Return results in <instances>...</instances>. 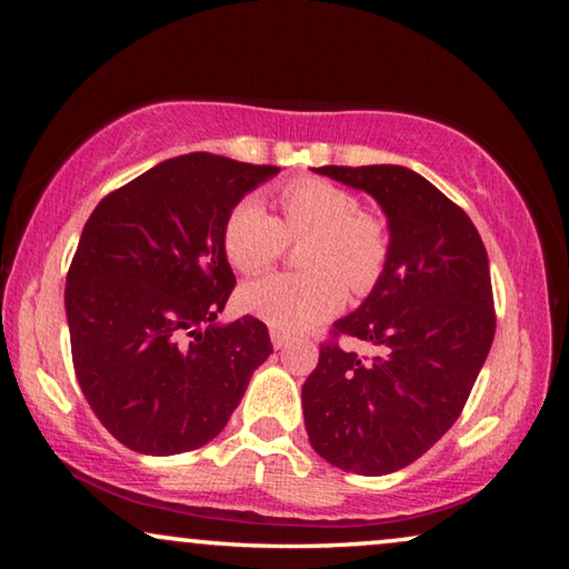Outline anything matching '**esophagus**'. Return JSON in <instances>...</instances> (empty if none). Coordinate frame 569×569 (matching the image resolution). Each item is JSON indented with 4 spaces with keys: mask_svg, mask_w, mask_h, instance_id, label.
Segmentation results:
<instances>
[{
    "mask_svg": "<svg viewBox=\"0 0 569 569\" xmlns=\"http://www.w3.org/2000/svg\"><path fill=\"white\" fill-rule=\"evenodd\" d=\"M271 341H273L276 349H286L288 341H291V336L281 331V329H271Z\"/></svg>",
    "mask_w": 569,
    "mask_h": 569,
    "instance_id": "1",
    "label": "esophagus"
}]
</instances>
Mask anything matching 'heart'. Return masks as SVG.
<instances>
[{"mask_svg":"<svg viewBox=\"0 0 569 569\" xmlns=\"http://www.w3.org/2000/svg\"><path fill=\"white\" fill-rule=\"evenodd\" d=\"M281 218L261 200L243 198L223 223V250L240 273H261L286 253L288 240L301 248L306 271L276 273L243 286L240 303L281 331H303L339 311L349 293H369L387 271L389 226L363 210L351 190L301 178L278 190Z\"/></svg>","mask_w":569,"mask_h":569,"instance_id":"obj_1","label":"heart"}]
</instances>
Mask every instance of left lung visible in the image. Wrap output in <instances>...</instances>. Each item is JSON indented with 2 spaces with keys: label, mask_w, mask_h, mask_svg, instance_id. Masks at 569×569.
I'll list each match as a JSON object with an SVG mask.
<instances>
[{
  "label": "left lung",
  "mask_w": 569,
  "mask_h": 569,
  "mask_svg": "<svg viewBox=\"0 0 569 569\" xmlns=\"http://www.w3.org/2000/svg\"><path fill=\"white\" fill-rule=\"evenodd\" d=\"M389 218L391 256L369 298L333 323L303 383L311 447L333 467L381 477L409 467L459 419L495 339L487 250L475 223L419 172L326 166ZM341 335L373 345L371 360Z\"/></svg>",
  "instance_id": "obj_1"
}]
</instances>
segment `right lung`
<instances>
[{"label": "right lung", "mask_w": 569, "mask_h": 569, "mask_svg": "<svg viewBox=\"0 0 569 569\" xmlns=\"http://www.w3.org/2000/svg\"><path fill=\"white\" fill-rule=\"evenodd\" d=\"M276 172L190 152L112 190L84 223L64 286L72 363L94 417L128 449L208 445L271 356L263 321L216 319L236 286L226 218Z\"/></svg>", "instance_id": "right-lung-1"}]
</instances>
